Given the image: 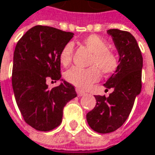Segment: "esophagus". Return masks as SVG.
I'll return each instance as SVG.
<instances>
[{
  "instance_id": "34e87169",
  "label": "esophagus",
  "mask_w": 155,
  "mask_h": 155,
  "mask_svg": "<svg viewBox=\"0 0 155 155\" xmlns=\"http://www.w3.org/2000/svg\"><path fill=\"white\" fill-rule=\"evenodd\" d=\"M76 93H77L78 96H82L85 95V92L81 90V89H79V88H76Z\"/></svg>"
}]
</instances>
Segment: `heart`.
I'll return each mask as SVG.
<instances>
[{
    "instance_id": "1",
    "label": "heart",
    "mask_w": 155,
    "mask_h": 155,
    "mask_svg": "<svg viewBox=\"0 0 155 155\" xmlns=\"http://www.w3.org/2000/svg\"><path fill=\"white\" fill-rule=\"evenodd\" d=\"M84 45L94 53V58L90 63L89 68H81L73 67L67 71L66 79L69 83L78 88L86 89L93 83L99 81L100 72L109 74L116 71L118 66V59L113 51H109V44L100 36L93 34L83 40ZM73 44L68 43L59 53V61L62 66L67 67L73 58Z\"/></svg>"
}]
</instances>
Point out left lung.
I'll list each match as a JSON object with an SVG mask.
<instances>
[{"label": "left lung", "instance_id": "obj_1", "mask_svg": "<svg viewBox=\"0 0 155 155\" xmlns=\"http://www.w3.org/2000/svg\"><path fill=\"white\" fill-rule=\"evenodd\" d=\"M107 33L111 36L117 50L119 64L104 84L106 88H113V92L108 97L95 96L96 107L87 114L88 125L99 133L112 132L121 127L141 91L143 58L135 38L130 32L117 29L109 30Z\"/></svg>", "mask_w": 155, "mask_h": 155}]
</instances>
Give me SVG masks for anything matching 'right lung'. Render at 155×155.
<instances>
[{
  "instance_id": "add662e5",
  "label": "right lung",
  "mask_w": 155,
  "mask_h": 155,
  "mask_svg": "<svg viewBox=\"0 0 155 155\" xmlns=\"http://www.w3.org/2000/svg\"><path fill=\"white\" fill-rule=\"evenodd\" d=\"M74 33L37 25L26 32L15 48L12 87L24 121L34 129L48 132L62 121L63 109L77 96L74 87L63 81L59 53ZM48 78L61 81L49 89Z\"/></svg>"
}]
</instances>
